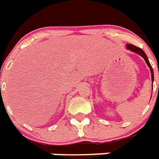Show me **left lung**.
<instances>
[{"instance_id":"1","label":"left lung","mask_w":159,"mask_h":159,"mask_svg":"<svg viewBox=\"0 0 159 159\" xmlns=\"http://www.w3.org/2000/svg\"><path fill=\"white\" fill-rule=\"evenodd\" d=\"M125 46H126V49L131 51V52H133L139 54V56H141L142 57L144 58V61H145V62H146V64L148 65V66L149 67V69H150L151 80H152V82H153V79H154V76H153V68H152V66H151L150 63H149V61H148V57H147V56H146V54L144 53V51L142 50L141 48H137V47H135V46H134V45H132V44H126ZM152 85H153V84H152Z\"/></svg>"}]
</instances>
